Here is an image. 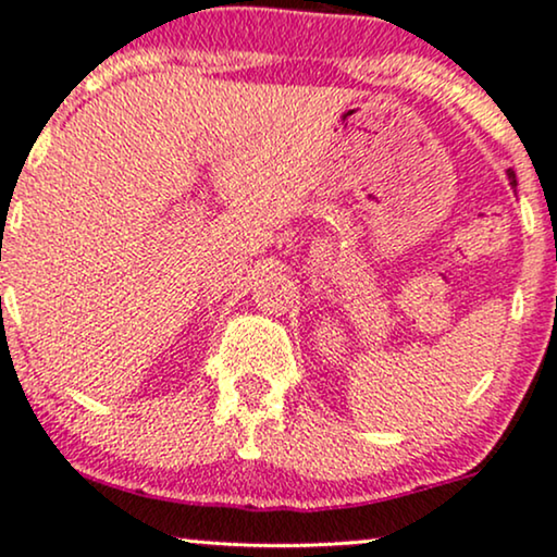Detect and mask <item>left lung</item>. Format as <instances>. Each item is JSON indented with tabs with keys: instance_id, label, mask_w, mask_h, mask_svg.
I'll return each mask as SVG.
<instances>
[{
	"instance_id": "left-lung-1",
	"label": "left lung",
	"mask_w": 557,
	"mask_h": 557,
	"mask_svg": "<svg viewBox=\"0 0 557 557\" xmlns=\"http://www.w3.org/2000/svg\"><path fill=\"white\" fill-rule=\"evenodd\" d=\"M506 174H509V185H511V187H517V177H513L511 169H509V172H506Z\"/></svg>"
}]
</instances>
